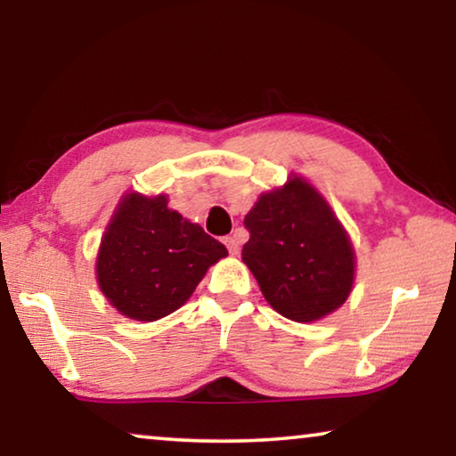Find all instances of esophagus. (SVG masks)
Segmentation results:
<instances>
[{
    "mask_svg": "<svg viewBox=\"0 0 456 456\" xmlns=\"http://www.w3.org/2000/svg\"><path fill=\"white\" fill-rule=\"evenodd\" d=\"M223 243L227 245V249H229L231 256H237V253H239V239H237V235L225 237V239H223Z\"/></svg>",
    "mask_w": 456,
    "mask_h": 456,
    "instance_id": "1",
    "label": "esophagus"
}]
</instances>
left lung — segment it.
<instances>
[{
  "instance_id": "1",
  "label": "left lung",
  "mask_w": 456,
  "mask_h": 456,
  "mask_svg": "<svg viewBox=\"0 0 456 456\" xmlns=\"http://www.w3.org/2000/svg\"><path fill=\"white\" fill-rule=\"evenodd\" d=\"M243 264L267 304L293 322H315L348 299L356 256L318 191L302 176L264 192L245 215Z\"/></svg>"
}]
</instances>
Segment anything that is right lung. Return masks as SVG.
Wrapping results in <instances>:
<instances>
[{
	"mask_svg": "<svg viewBox=\"0 0 456 456\" xmlns=\"http://www.w3.org/2000/svg\"><path fill=\"white\" fill-rule=\"evenodd\" d=\"M167 195L128 192L114 211L96 259L98 285L117 310L154 322L187 302L225 245L168 209Z\"/></svg>",
	"mask_w": 456,
	"mask_h": 456,
	"instance_id": "1",
	"label": "right lung"
}]
</instances>
